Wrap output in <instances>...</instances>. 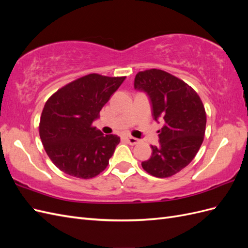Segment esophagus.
Instances as JSON below:
<instances>
[{
    "label": "esophagus",
    "mask_w": 248,
    "mask_h": 248,
    "mask_svg": "<svg viewBox=\"0 0 248 248\" xmlns=\"http://www.w3.org/2000/svg\"><path fill=\"white\" fill-rule=\"evenodd\" d=\"M125 140L128 142V144L130 145H137L139 142V140L136 139V138H132V137H126L125 138Z\"/></svg>",
    "instance_id": "1"
}]
</instances>
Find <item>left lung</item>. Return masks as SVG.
Here are the masks:
<instances>
[{
	"instance_id": "8db88e82",
	"label": "left lung",
	"mask_w": 248,
	"mask_h": 248,
	"mask_svg": "<svg viewBox=\"0 0 248 248\" xmlns=\"http://www.w3.org/2000/svg\"><path fill=\"white\" fill-rule=\"evenodd\" d=\"M134 89L145 92L152 104L158 130L159 146H151L152 156L141 162L150 175L168 178L191 162L204 140L206 111L200 96L178 78L159 69L139 72Z\"/></svg>"
}]
</instances>
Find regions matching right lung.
<instances>
[{
  "label": "right lung",
  "mask_w": 248,
  "mask_h": 248,
  "mask_svg": "<svg viewBox=\"0 0 248 248\" xmlns=\"http://www.w3.org/2000/svg\"><path fill=\"white\" fill-rule=\"evenodd\" d=\"M125 78L89 74L58 90L46 101L40 139L50 160L65 174L90 179L108 167L120 138L103 136L92 123Z\"/></svg>",
  "instance_id": "right-lung-1"
}]
</instances>
